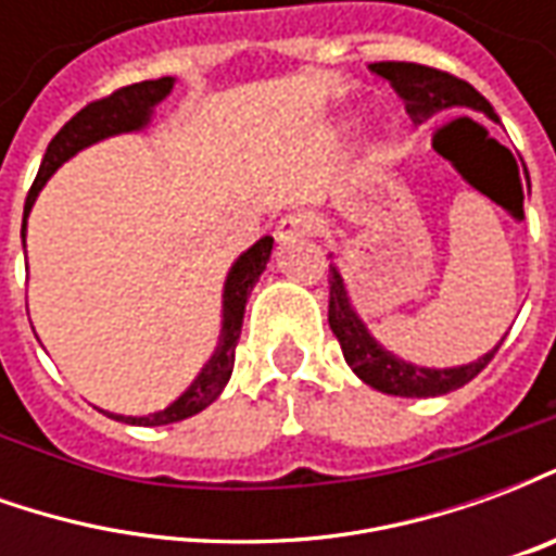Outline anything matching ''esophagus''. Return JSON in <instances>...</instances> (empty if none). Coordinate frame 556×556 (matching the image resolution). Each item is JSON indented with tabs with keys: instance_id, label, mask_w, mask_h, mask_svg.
I'll use <instances>...</instances> for the list:
<instances>
[{
	"instance_id": "1",
	"label": "esophagus",
	"mask_w": 556,
	"mask_h": 556,
	"mask_svg": "<svg viewBox=\"0 0 556 556\" xmlns=\"http://www.w3.org/2000/svg\"><path fill=\"white\" fill-rule=\"evenodd\" d=\"M318 231V219L309 211H294L277 223V238L279 241H298V238H313Z\"/></svg>"
}]
</instances>
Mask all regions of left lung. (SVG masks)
Here are the masks:
<instances>
[{
  "instance_id": "left-lung-1",
  "label": "left lung",
  "mask_w": 556,
  "mask_h": 556,
  "mask_svg": "<svg viewBox=\"0 0 556 556\" xmlns=\"http://www.w3.org/2000/svg\"><path fill=\"white\" fill-rule=\"evenodd\" d=\"M372 74L390 79V86L396 89V94L405 101V113L410 115V122H426L441 110L450 106H473L482 110L489 118H497L491 103L479 94L470 83L453 77L446 71L438 67L417 65V62H375ZM330 309H327V321L330 330L337 333L345 363H349L354 375L366 381L381 393L390 396H443L450 390L465 387L467 381H473L491 357L497 354V349L489 351L485 357H479L477 363H467L458 369H422V366H410V363L399 361L390 351H384L369 330L363 327L357 313L351 309L349 294H345V282L339 277L337 267H330Z\"/></svg>"
}]
</instances>
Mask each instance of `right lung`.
I'll return each mask as SVG.
<instances>
[{
    "mask_svg": "<svg viewBox=\"0 0 556 556\" xmlns=\"http://www.w3.org/2000/svg\"><path fill=\"white\" fill-rule=\"evenodd\" d=\"M172 77L160 79H146V83H134L125 89L106 94L101 101H91L89 106H83L71 122H67L53 142L47 146V154L41 160V169L35 175L29 195H26V207H23V247H26V217H29L31 205H35V195L41 193V187L47 178L53 175L67 157H74L79 148L91 146L103 137H113V134H127V130H137L148 122L151 106L160 103L172 91ZM270 247L274 238H262L253 243L247 253L235 262L226 279V291H223V339H219L217 354L207 361V366L199 372L190 390L184 393L178 402H172L166 410L157 414H148V417H122V414H110V417L130 422V426H169L178 419H187L207 408L214 399L223 393V387L229 384L231 369H235V349H238V339H241V325H243V306L250 291L262 277L267 258H270Z\"/></svg>",
    "mask_w": 556,
    "mask_h": 556,
    "instance_id": "1",
    "label": "right lung"
}]
</instances>
